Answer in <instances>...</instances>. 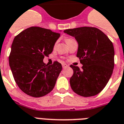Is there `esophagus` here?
<instances>
[{"instance_id":"obj_1","label":"esophagus","mask_w":124,"mask_h":124,"mask_svg":"<svg viewBox=\"0 0 124 124\" xmlns=\"http://www.w3.org/2000/svg\"><path fill=\"white\" fill-rule=\"evenodd\" d=\"M68 67V65L66 64H62V67H63V69H65V68H66V67Z\"/></svg>"}]
</instances>
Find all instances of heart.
Returning <instances> with one entry per match:
<instances>
[{
    "label": "heart",
    "instance_id": "b5f03b06",
    "mask_svg": "<svg viewBox=\"0 0 124 124\" xmlns=\"http://www.w3.org/2000/svg\"><path fill=\"white\" fill-rule=\"evenodd\" d=\"M71 40H72V39H71V38H68V39H66V43H68V42H69V41H71Z\"/></svg>",
    "mask_w": 124,
    "mask_h": 124
}]
</instances>
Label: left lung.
Masks as SVG:
<instances>
[{
    "label": "left lung",
    "instance_id": "left-lung-1",
    "mask_svg": "<svg viewBox=\"0 0 124 124\" xmlns=\"http://www.w3.org/2000/svg\"><path fill=\"white\" fill-rule=\"evenodd\" d=\"M64 32L74 37L78 43L77 57L82 69L71 65L72 90L83 97H91L103 90L114 68L115 51L108 36L95 27L67 29Z\"/></svg>",
    "mask_w": 124,
    "mask_h": 124
}]
</instances>
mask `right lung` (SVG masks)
I'll use <instances>...</instances> for the list:
<instances>
[{
    "instance_id": "add662e5",
    "label": "right lung",
    "mask_w": 124,
    "mask_h": 124,
    "mask_svg": "<svg viewBox=\"0 0 124 124\" xmlns=\"http://www.w3.org/2000/svg\"><path fill=\"white\" fill-rule=\"evenodd\" d=\"M60 33L31 27L15 38L9 57L13 77L19 88L27 95L43 97L52 91L62 69L57 61L48 65L43 62L53 51Z\"/></svg>"
}]
</instances>
